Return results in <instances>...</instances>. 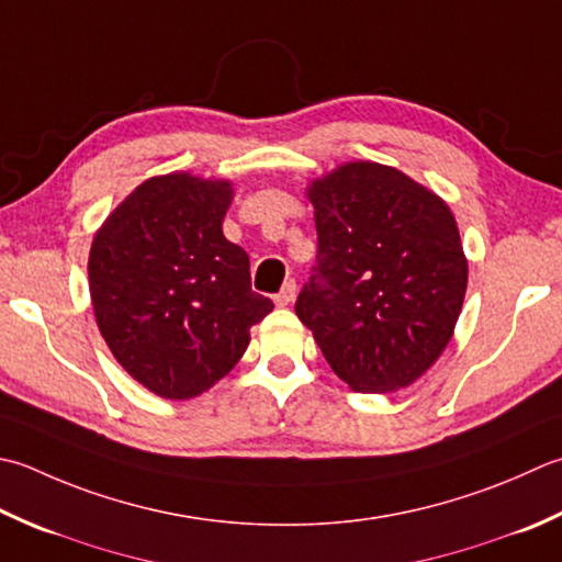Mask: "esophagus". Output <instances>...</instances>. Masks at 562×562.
Returning a JSON list of instances; mask_svg holds the SVG:
<instances>
[{
    "instance_id": "esophagus-1",
    "label": "esophagus",
    "mask_w": 562,
    "mask_h": 562,
    "mask_svg": "<svg viewBox=\"0 0 562 562\" xmlns=\"http://www.w3.org/2000/svg\"><path fill=\"white\" fill-rule=\"evenodd\" d=\"M294 296H296V282L294 280H288L282 284V290L274 294V304L278 306H288L290 302H294Z\"/></svg>"
}]
</instances>
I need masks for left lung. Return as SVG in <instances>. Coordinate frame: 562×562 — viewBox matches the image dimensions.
Returning a JSON list of instances; mask_svg holds the SVG:
<instances>
[{
  "instance_id": "left-lung-1",
  "label": "left lung",
  "mask_w": 562,
  "mask_h": 562,
  "mask_svg": "<svg viewBox=\"0 0 562 562\" xmlns=\"http://www.w3.org/2000/svg\"><path fill=\"white\" fill-rule=\"evenodd\" d=\"M316 268L294 312L356 392L409 387L443 353L463 310L468 260L441 196L380 162L310 184Z\"/></svg>"
}]
</instances>
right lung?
Returning <instances> with one entry per match:
<instances>
[{"mask_svg": "<svg viewBox=\"0 0 562 562\" xmlns=\"http://www.w3.org/2000/svg\"><path fill=\"white\" fill-rule=\"evenodd\" d=\"M226 180L172 172L138 184L97 231L90 294L109 350L165 400H192L228 375L250 326L272 312L250 290L248 252L222 224Z\"/></svg>", "mask_w": 562, "mask_h": 562, "instance_id": "1", "label": "right lung"}]
</instances>
